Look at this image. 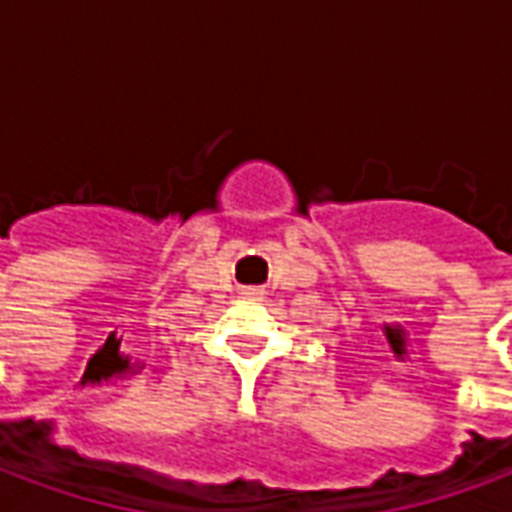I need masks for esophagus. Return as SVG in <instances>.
Listing matches in <instances>:
<instances>
[{
	"label": "esophagus",
	"instance_id": "1",
	"mask_svg": "<svg viewBox=\"0 0 512 512\" xmlns=\"http://www.w3.org/2000/svg\"><path fill=\"white\" fill-rule=\"evenodd\" d=\"M244 296H260V290H257V288H246Z\"/></svg>",
	"mask_w": 512,
	"mask_h": 512
}]
</instances>
